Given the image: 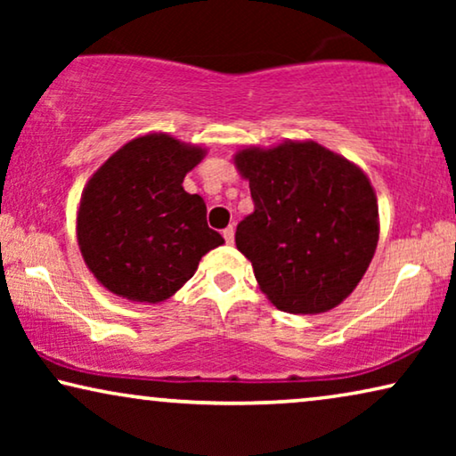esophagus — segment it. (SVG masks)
<instances>
[{
	"label": "esophagus",
	"instance_id": "obj_1",
	"mask_svg": "<svg viewBox=\"0 0 456 456\" xmlns=\"http://www.w3.org/2000/svg\"><path fill=\"white\" fill-rule=\"evenodd\" d=\"M222 234H224V239H226L228 245H232V242H234V226H228Z\"/></svg>",
	"mask_w": 456,
	"mask_h": 456
}]
</instances>
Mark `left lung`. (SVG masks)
<instances>
[{"mask_svg": "<svg viewBox=\"0 0 456 456\" xmlns=\"http://www.w3.org/2000/svg\"><path fill=\"white\" fill-rule=\"evenodd\" d=\"M255 211L236 226L264 295L280 311L334 309L370 267L379 239L367 174L315 141H284L234 153Z\"/></svg>", "mask_w": 456, "mask_h": 456, "instance_id": "left-lung-1", "label": "left lung"}]
</instances>
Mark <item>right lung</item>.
Wrapping results in <instances>:
<instances>
[{
	"mask_svg": "<svg viewBox=\"0 0 456 456\" xmlns=\"http://www.w3.org/2000/svg\"><path fill=\"white\" fill-rule=\"evenodd\" d=\"M208 149L167 133L122 145L86 183L77 239L97 282L134 303H161L180 290L211 248L224 245L208 226V208L184 191V176Z\"/></svg>",
	"mask_w": 456,
	"mask_h": 456,
	"instance_id": "obj_1",
	"label": "right lung"
}]
</instances>
